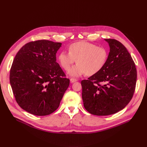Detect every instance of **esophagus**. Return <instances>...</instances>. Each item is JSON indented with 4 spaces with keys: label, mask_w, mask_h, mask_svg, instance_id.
I'll use <instances>...</instances> for the list:
<instances>
[{
    "label": "esophagus",
    "mask_w": 147,
    "mask_h": 147,
    "mask_svg": "<svg viewBox=\"0 0 147 147\" xmlns=\"http://www.w3.org/2000/svg\"><path fill=\"white\" fill-rule=\"evenodd\" d=\"M70 81H71V83H73V82H76V81H78V79H74V78H71V79H70Z\"/></svg>",
    "instance_id": "34e87169"
}]
</instances>
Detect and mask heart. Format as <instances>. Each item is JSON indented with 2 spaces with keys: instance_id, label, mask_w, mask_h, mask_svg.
<instances>
[{
  "instance_id": "heart-1",
  "label": "heart",
  "mask_w": 147,
  "mask_h": 147,
  "mask_svg": "<svg viewBox=\"0 0 147 147\" xmlns=\"http://www.w3.org/2000/svg\"><path fill=\"white\" fill-rule=\"evenodd\" d=\"M69 52H62L58 56L61 67L68 71L77 59V64L69 74L79 76L85 73L94 75L104 67L109 57L108 51L104 47L87 42H79L69 46Z\"/></svg>"
}]
</instances>
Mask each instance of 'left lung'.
Wrapping results in <instances>:
<instances>
[{
    "instance_id": "1",
    "label": "left lung",
    "mask_w": 147,
    "mask_h": 147,
    "mask_svg": "<svg viewBox=\"0 0 147 147\" xmlns=\"http://www.w3.org/2000/svg\"><path fill=\"white\" fill-rule=\"evenodd\" d=\"M110 51L101 71L81 82L84 107L90 114L108 115L116 113L132 99L137 71L125 46L113 38H105Z\"/></svg>"
}]
</instances>
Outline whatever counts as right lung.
Here are the masks:
<instances>
[{
  "instance_id": "right-lung-1",
  "label": "right lung",
  "mask_w": 147,
  "mask_h": 147,
  "mask_svg": "<svg viewBox=\"0 0 147 147\" xmlns=\"http://www.w3.org/2000/svg\"><path fill=\"white\" fill-rule=\"evenodd\" d=\"M61 43L38 40L26 43L15 56L9 80L20 107L36 115L52 114L59 107L69 79L57 63Z\"/></svg>"
}]
</instances>
